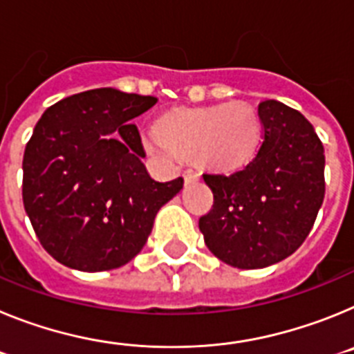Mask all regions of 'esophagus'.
<instances>
[{"label":"esophagus","instance_id":"1","mask_svg":"<svg viewBox=\"0 0 354 354\" xmlns=\"http://www.w3.org/2000/svg\"><path fill=\"white\" fill-rule=\"evenodd\" d=\"M200 179V174L195 170H186L184 171V180L186 183H195V180Z\"/></svg>","mask_w":354,"mask_h":354}]
</instances>
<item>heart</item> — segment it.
Returning <instances> with one entry per match:
<instances>
[{
  "instance_id": "b5f03b06",
  "label": "heart",
  "mask_w": 354,
  "mask_h": 354,
  "mask_svg": "<svg viewBox=\"0 0 354 354\" xmlns=\"http://www.w3.org/2000/svg\"><path fill=\"white\" fill-rule=\"evenodd\" d=\"M158 136L175 154H196L212 170H236L257 154L262 124L250 104L228 102L174 111L161 118Z\"/></svg>"
}]
</instances>
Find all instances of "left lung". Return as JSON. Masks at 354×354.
I'll return each instance as SVG.
<instances>
[{
    "label": "left lung",
    "instance_id": "obj_1",
    "mask_svg": "<svg viewBox=\"0 0 354 354\" xmlns=\"http://www.w3.org/2000/svg\"><path fill=\"white\" fill-rule=\"evenodd\" d=\"M262 143L243 170L204 174L214 195L198 221L207 248L225 264L257 270L292 255L324 200V149L299 111L259 104Z\"/></svg>",
    "mask_w": 354,
    "mask_h": 354
}]
</instances>
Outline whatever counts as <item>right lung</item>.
Instances as JSON below:
<instances>
[{
  "label": "right lung",
  "instance_id": "add662e5",
  "mask_svg": "<svg viewBox=\"0 0 354 354\" xmlns=\"http://www.w3.org/2000/svg\"><path fill=\"white\" fill-rule=\"evenodd\" d=\"M152 95L97 88L44 111L24 150L23 202L40 245L60 264L95 273L127 264L145 246L159 209L184 179L147 174L133 120Z\"/></svg>",
  "mask_w": 354,
  "mask_h": 354
}]
</instances>
